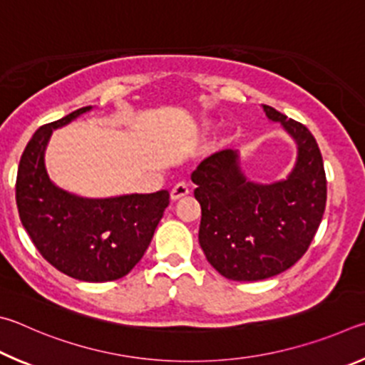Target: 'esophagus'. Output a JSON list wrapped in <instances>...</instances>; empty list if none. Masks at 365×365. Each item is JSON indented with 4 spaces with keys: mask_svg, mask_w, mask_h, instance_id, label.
<instances>
[{
    "mask_svg": "<svg viewBox=\"0 0 365 365\" xmlns=\"http://www.w3.org/2000/svg\"><path fill=\"white\" fill-rule=\"evenodd\" d=\"M189 194V186L186 182H178L175 187L171 189V200H179L182 197H186Z\"/></svg>",
    "mask_w": 365,
    "mask_h": 365,
    "instance_id": "esophagus-1",
    "label": "esophagus"
}]
</instances>
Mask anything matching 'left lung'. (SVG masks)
I'll use <instances>...</instances> for the list:
<instances>
[{"label": "left lung", "mask_w": 365, "mask_h": 365, "mask_svg": "<svg viewBox=\"0 0 365 365\" xmlns=\"http://www.w3.org/2000/svg\"><path fill=\"white\" fill-rule=\"evenodd\" d=\"M263 110L298 144L289 179L271 186L247 181L234 150L213 153L190 176L202 207V250L221 276L240 282L277 276L295 264L314 239L327 200V179L314 136L276 108L263 106Z\"/></svg>", "instance_id": "8db88e82"}]
</instances>
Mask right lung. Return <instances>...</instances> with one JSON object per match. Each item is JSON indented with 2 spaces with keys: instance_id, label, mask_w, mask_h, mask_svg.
Returning <instances> with one entry per match:
<instances>
[{
  "instance_id": "1",
  "label": "right lung",
  "mask_w": 365,
  "mask_h": 365,
  "mask_svg": "<svg viewBox=\"0 0 365 365\" xmlns=\"http://www.w3.org/2000/svg\"><path fill=\"white\" fill-rule=\"evenodd\" d=\"M89 108L81 107L35 131L19 163L16 202L25 231L49 264L85 282H107L126 276L143 258L170 194L158 190L93 200L51 182L44 168L51 133Z\"/></svg>"
}]
</instances>
